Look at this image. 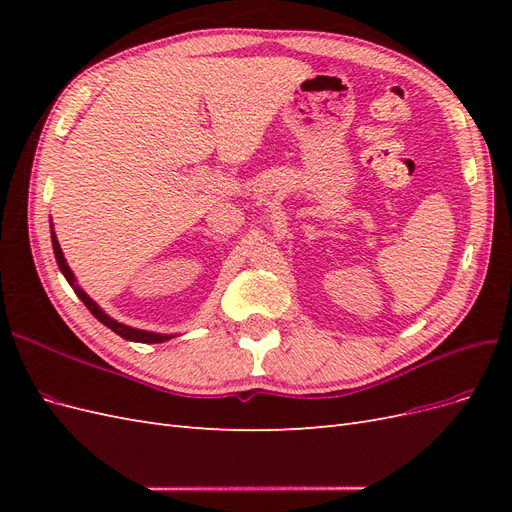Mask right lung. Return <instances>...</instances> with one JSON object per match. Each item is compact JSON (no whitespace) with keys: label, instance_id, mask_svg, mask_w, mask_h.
Masks as SVG:
<instances>
[{"label":"right lung","instance_id":"right-lung-1","mask_svg":"<svg viewBox=\"0 0 512 512\" xmlns=\"http://www.w3.org/2000/svg\"><path fill=\"white\" fill-rule=\"evenodd\" d=\"M51 243H53V254H55L59 271L64 273L66 282L72 286V290L76 292V297H79V299L85 303V307L104 324V327L115 331L119 337L128 339V342H138V344H160V342H168L170 337H175V335H166V333H153V331H145V329H134V327H128V324L117 322L115 318L108 316V314L104 312V309H102L94 299H91L89 294L79 286V282H76V277H74L72 269L68 267V260H66L64 252H61V245H59V241H57L53 222H51Z\"/></svg>","mask_w":512,"mask_h":512}]
</instances>
